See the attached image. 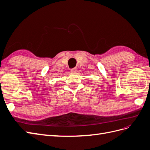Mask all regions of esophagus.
Instances as JSON below:
<instances>
[{
	"label": "esophagus",
	"instance_id": "1",
	"mask_svg": "<svg viewBox=\"0 0 150 150\" xmlns=\"http://www.w3.org/2000/svg\"><path fill=\"white\" fill-rule=\"evenodd\" d=\"M71 72H76V67L72 68V69H71Z\"/></svg>",
	"mask_w": 150,
	"mask_h": 150
}]
</instances>
